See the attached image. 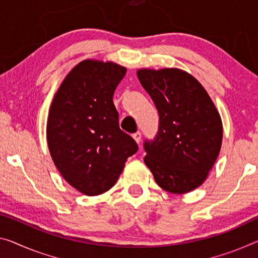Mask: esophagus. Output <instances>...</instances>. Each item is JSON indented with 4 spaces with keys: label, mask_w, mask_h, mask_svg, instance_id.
<instances>
[{
    "label": "esophagus",
    "mask_w": 258,
    "mask_h": 258,
    "mask_svg": "<svg viewBox=\"0 0 258 258\" xmlns=\"http://www.w3.org/2000/svg\"><path fill=\"white\" fill-rule=\"evenodd\" d=\"M133 138H134L135 141H136V143H140L141 140H142V134H141L140 132L135 133V134L133 135Z\"/></svg>",
    "instance_id": "esophagus-1"
}]
</instances>
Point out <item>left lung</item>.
I'll return each mask as SVG.
<instances>
[{"instance_id": "1", "label": "left lung", "mask_w": 258, "mask_h": 258, "mask_svg": "<svg viewBox=\"0 0 258 258\" xmlns=\"http://www.w3.org/2000/svg\"><path fill=\"white\" fill-rule=\"evenodd\" d=\"M137 77L159 113L154 141H145V165L166 191L185 194L207 180L223 142L220 114L205 89L177 68L140 69Z\"/></svg>"}]
</instances>
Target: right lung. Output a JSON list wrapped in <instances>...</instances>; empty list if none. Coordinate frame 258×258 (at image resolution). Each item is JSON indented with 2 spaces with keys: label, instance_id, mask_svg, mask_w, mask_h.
Instances as JSON below:
<instances>
[{
  "label": "right lung",
  "instance_id": "obj_1",
  "mask_svg": "<svg viewBox=\"0 0 258 258\" xmlns=\"http://www.w3.org/2000/svg\"><path fill=\"white\" fill-rule=\"evenodd\" d=\"M126 68L84 60L63 79L51 101L47 143L55 166L68 183L86 196L116 183L138 146L118 126L113 96Z\"/></svg>",
  "mask_w": 258,
  "mask_h": 258
}]
</instances>
